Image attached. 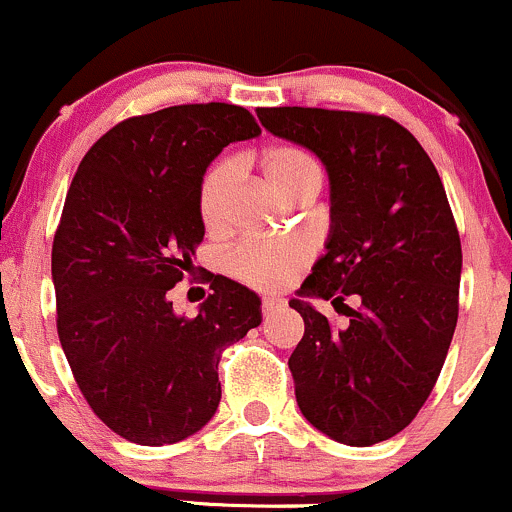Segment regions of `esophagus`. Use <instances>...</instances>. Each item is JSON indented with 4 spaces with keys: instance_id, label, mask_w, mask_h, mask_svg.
<instances>
[{
    "instance_id": "obj_1",
    "label": "esophagus",
    "mask_w": 512,
    "mask_h": 512,
    "mask_svg": "<svg viewBox=\"0 0 512 512\" xmlns=\"http://www.w3.org/2000/svg\"><path fill=\"white\" fill-rule=\"evenodd\" d=\"M283 301H278V298H263L261 301V313L263 316H268V313H273L276 308H281Z\"/></svg>"
}]
</instances>
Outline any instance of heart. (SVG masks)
Wrapping results in <instances>:
<instances>
[{
	"label": "heart",
	"instance_id": "heart-1",
	"mask_svg": "<svg viewBox=\"0 0 512 512\" xmlns=\"http://www.w3.org/2000/svg\"><path fill=\"white\" fill-rule=\"evenodd\" d=\"M261 171L268 184L288 199H301L321 186V166L308 151L293 144H278L263 151ZM234 186V166L219 161L199 184V219L206 234L219 236L229 226V201ZM308 249L298 241H244L226 256L234 278L256 291H278L306 268Z\"/></svg>",
	"mask_w": 512,
	"mask_h": 512
}]
</instances>
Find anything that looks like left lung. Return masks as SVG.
I'll return each instance as SVG.
<instances>
[{
  "instance_id": "left-lung-1",
  "label": "left lung",
  "mask_w": 512,
  "mask_h": 512,
  "mask_svg": "<svg viewBox=\"0 0 512 512\" xmlns=\"http://www.w3.org/2000/svg\"><path fill=\"white\" fill-rule=\"evenodd\" d=\"M271 134L316 151L331 176L328 254L303 296L348 316L336 328L293 298L303 338L288 358L308 423L346 445L401 433L440 376L458 323V226L416 136L386 114L261 106ZM359 298V308L342 303Z\"/></svg>"
}]
</instances>
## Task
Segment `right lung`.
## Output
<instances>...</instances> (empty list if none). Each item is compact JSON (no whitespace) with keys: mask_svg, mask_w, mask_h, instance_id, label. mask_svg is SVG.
Instances as JSON below:
<instances>
[{"mask_svg":"<svg viewBox=\"0 0 512 512\" xmlns=\"http://www.w3.org/2000/svg\"><path fill=\"white\" fill-rule=\"evenodd\" d=\"M258 134L249 109L221 101L129 116L69 186L52 244L57 333L91 411L131 443L204 428L221 401V353L261 323L256 293L214 273L199 316H176L169 301L204 239L206 166Z\"/></svg>","mask_w":512,"mask_h":512,"instance_id":"obj_1","label":"right lung"}]
</instances>
